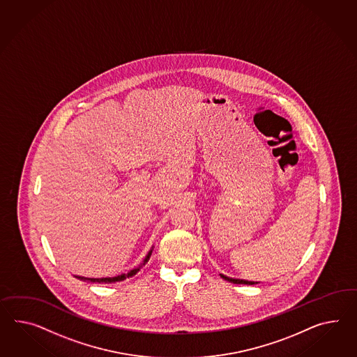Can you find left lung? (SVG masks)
<instances>
[{
    "instance_id": "obj_1",
    "label": "left lung",
    "mask_w": 357,
    "mask_h": 357,
    "mask_svg": "<svg viewBox=\"0 0 357 357\" xmlns=\"http://www.w3.org/2000/svg\"><path fill=\"white\" fill-rule=\"evenodd\" d=\"M221 278H224L225 281H229L231 284H256L259 282H254V281H246V280H238V278H231V277H227V275H220Z\"/></svg>"
}]
</instances>
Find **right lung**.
Instances as JSON below:
<instances>
[{
    "instance_id": "add662e5",
    "label": "right lung",
    "mask_w": 357,
    "mask_h": 357,
    "mask_svg": "<svg viewBox=\"0 0 357 357\" xmlns=\"http://www.w3.org/2000/svg\"><path fill=\"white\" fill-rule=\"evenodd\" d=\"M151 252H153V248L149 251L146 257L144 259V263L139 265V266H137L136 269H132L127 275L123 273V275H115V277H103V278H88V277H82V275H75V277L79 278L80 281H84V282H92V284H114V282H120V281H124L126 278H129V277H133V275H136L138 271L142 268V265L146 264L147 261H149V259H150V256H151Z\"/></svg>"
}]
</instances>
